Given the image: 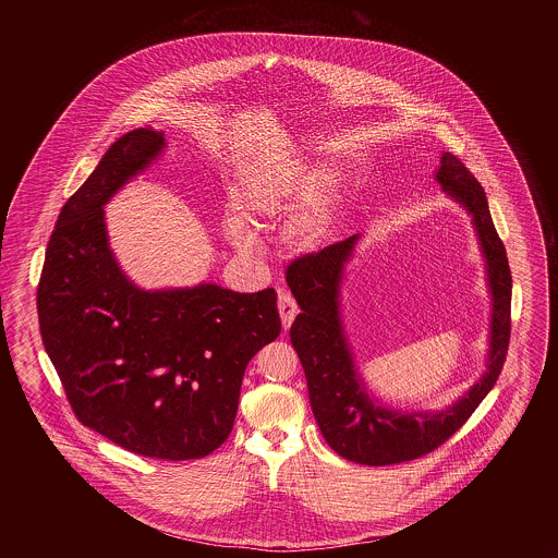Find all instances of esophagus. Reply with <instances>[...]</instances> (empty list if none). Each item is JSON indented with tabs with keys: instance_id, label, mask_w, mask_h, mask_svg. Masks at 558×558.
Here are the masks:
<instances>
[{
	"instance_id": "obj_1",
	"label": "esophagus",
	"mask_w": 558,
	"mask_h": 558,
	"mask_svg": "<svg viewBox=\"0 0 558 558\" xmlns=\"http://www.w3.org/2000/svg\"><path fill=\"white\" fill-rule=\"evenodd\" d=\"M278 311H280V319H282L284 329H288V327L292 325V322H294L296 313H299V304H296V301H294L288 292H280V294H278Z\"/></svg>"
}]
</instances>
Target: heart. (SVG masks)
Masks as SVG:
<instances>
[{
	"label": "heart",
	"instance_id": "b5f03b06",
	"mask_svg": "<svg viewBox=\"0 0 558 558\" xmlns=\"http://www.w3.org/2000/svg\"><path fill=\"white\" fill-rule=\"evenodd\" d=\"M339 171L304 157L266 159L245 169L236 182V215L225 222V235L236 250L252 252L257 235L247 222L264 225L296 215L290 236L304 245L322 239L333 217Z\"/></svg>",
	"mask_w": 558,
	"mask_h": 558
}]
</instances>
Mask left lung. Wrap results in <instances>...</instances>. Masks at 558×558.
Returning a JSON list of instances; mask_svg holds the SVG:
<instances>
[{
	"label": "left lung",
	"mask_w": 558,
	"mask_h": 558,
	"mask_svg": "<svg viewBox=\"0 0 558 558\" xmlns=\"http://www.w3.org/2000/svg\"><path fill=\"white\" fill-rule=\"evenodd\" d=\"M434 178L441 192L471 217L490 296L485 371L454 403L425 411L395 409L383 403L360 374L343 325L341 287L362 233L288 266V287L301 306L290 327V341L303 364L313 415L331 450L357 464L387 466L436 450L473 415L495 387L506 362L511 271L506 247L490 219L485 190L452 153H441Z\"/></svg>",
	"instance_id": "obj_1"
}]
</instances>
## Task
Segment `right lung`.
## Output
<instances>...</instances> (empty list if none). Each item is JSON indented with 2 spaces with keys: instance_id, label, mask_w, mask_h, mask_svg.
<instances>
[{
  "instance_id": "1",
  "label": "right lung",
  "mask_w": 558,
  "mask_h": 558,
  "mask_svg": "<svg viewBox=\"0 0 558 558\" xmlns=\"http://www.w3.org/2000/svg\"><path fill=\"white\" fill-rule=\"evenodd\" d=\"M166 147L163 133L145 126L104 153L57 219L36 304L80 422L141 457L194 460L229 438L245 368L282 323L274 288L147 290L122 270L104 206Z\"/></svg>"
}]
</instances>
